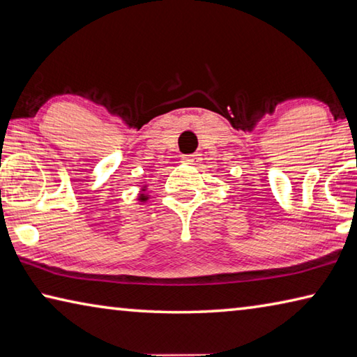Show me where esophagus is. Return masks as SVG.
Segmentation results:
<instances>
[{
    "label": "esophagus",
    "mask_w": 357,
    "mask_h": 357,
    "mask_svg": "<svg viewBox=\"0 0 357 357\" xmlns=\"http://www.w3.org/2000/svg\"><path fill=\"white\" fill-rule=\"evenodd\" d=\"M199 160V155L197 153H192V155H185L183 156V161L188 162V165H195V162Z\"/></svg>",
    "instance_id": "esophagus-1"
}]
</instances>
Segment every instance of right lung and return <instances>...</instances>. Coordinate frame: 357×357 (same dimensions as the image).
I'll return each mask as SVG.
<instances>
[{"mask_svg": "<svg viewBox=\"0 0 357 357\" xmlns=\"http://www.w3.org/2000/svg\"><path fill=\"white\" fill-rule=\"evenodd\" d=\"M142 191H146V186H144V190H142ZM139 199H141V201H146L147 196H146V195H141V196H139Z\"/></svg>", "mask_w": 357, "mask_h": 357, "instance_id": "right-lung-1", "label": "right lung"}]
</instances>
